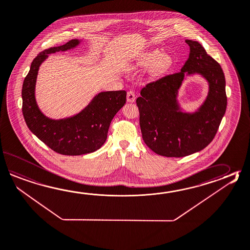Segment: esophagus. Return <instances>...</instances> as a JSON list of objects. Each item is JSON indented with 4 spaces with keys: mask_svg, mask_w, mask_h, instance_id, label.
<instances>
[{
    "mask_svg": "<svg viewBox=\"0 0 250 250\" xmlns=\"http://www.w3.org/2000/svg\"><path fill=\"white\" fill-rule=\"evenodd\" d=\"M126 100H127V102H131V103L135 102V94H134V92L133 91H129L127 92Z\"/></svg>",
    "mask_w": 250,
    "mask_h": 250,
    "instance_id": "esophagus-1",
    "label": "esophagus"
}]
</instances>
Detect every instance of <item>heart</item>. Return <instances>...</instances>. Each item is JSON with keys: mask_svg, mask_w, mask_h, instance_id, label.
Here are the masks:
<instances>
[{"mask_svg": "<svg viewBox=\"0 0 250 250\" xmlns=\"http://www.w3.org/2000/svg\"><path fill=\"white\" fill-rule=\"evenodd\" d=\"M172 58L168 54L158 49L150 50L141 53L134 60L133 67H151V73L154 76H159L168 69L172 65Z\"/></svg>", "mask_w": 250, "mask_h": 250, "instance_id": "obj_1", "label": "heart"}]
</instances>
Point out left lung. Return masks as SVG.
Returning <instances> with one entry per match:
<instances>
[{"instance_id": "8db88e82", "label": "left lung", "mask_w": 250, "mask_h": 250, "mask_svg": "<svg viewBox=\"0 0 250 250\" xmlns=\"http://www.w3.org/2000/svg\"><path fill=\"white\" fill-rule=\"evenodd\" d=\"M185 42L189 55L181 72L148 83L136 100L144 143L167 158H183L206 148L213 141L227 106L222 67L199 42ZM193 75L204 78L209 91L199 107L187 112L178 100V92L184 80Z\"/></svg>"}]
</instances>
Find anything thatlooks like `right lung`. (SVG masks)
Masks as SVG:
<instances>
[{
  "label": "right lung",
  "instance_id": "1",
  "mask_svg": "<svg viewBox=\"0 0 250 250\" xmlns=\"http://www.w3.org/2000/svg\"><path fill=\"white\" fill-rule=\"evenodd\" d=\"M81 43L82 40L73 39L39 53L22 87V112L27 127L52 150L67 156H80L101 148L107 140L113 117L126 102L125 91L102 92L71 117L53 119L42 112L36 99V79L42 63L49 54L71 50Z\"/></svg>",
  "mask_w": 250,
  "mask_h": 250
}]
</instances>
